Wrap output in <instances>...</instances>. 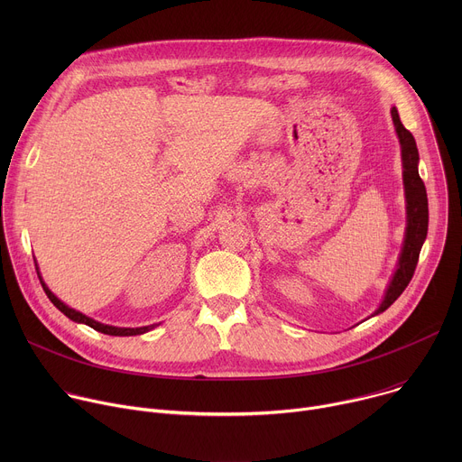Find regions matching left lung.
I'll return each mask as SVG.
<instances>
[{"mask_svg": "<svg viewBox=\"0 0 462 462\" xmlns=\"http://www.w3.org/2000/svg\"><path fill=\"white\" fill-rule=\"evenodd\" d=\"M391 118L401 143L402 180H404V195H406V232H404V243H402V250L397 263V271H394L385 289L382 303L371 316L383 312L404 292V289L413 278L420 248L428 236V195H426V186L419 175L417 143L410 131L402 125L397 107H391Z\"/></svg>", "mask_w": 462, "mask_h": 462, "instance_id": "8db88e82", "label": "left lung"}]
</instances>
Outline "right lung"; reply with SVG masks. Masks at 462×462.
Returning <instances> with one entry per match:
<instances>
[{
  "label": "right lung",
  "instance_id": "obj_1",
  "mask_svg": "<svg viewBox=\"0 0 462 462\" xmlns=\"http://www.w3.org/2000/svg\"><path fill=\"white\" fill-rule=\"evenodd\" d=\"M36 269H38V267H36ZM38 278H40V283H42V287H43L47 298L52 301V305H54L60 312H63L65 316H68V318L73 319V321H77V323L89 325L91 328H95V331H98V333H104V335H109V337H137V335H144V333H148V331H152V328L157 327V323H153V325H144V327H113V325L100 323V321H97V319H93V318H89V316H86V314H82V312L71 309L69 305H65L61 300H58V298L51 292V289L45 285V282L42 280L40 274H38Z\"/></svg>",
  "mask_w": 462,
  "mask_h": 462
}]
</instances>
